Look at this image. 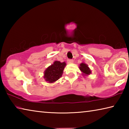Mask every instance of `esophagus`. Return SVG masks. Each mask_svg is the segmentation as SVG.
<instances>
[{"label":"esophagus","instance_id":"esophagus-1","mask_svg":"<svg viewBox=\"0 0 129 129\" xmlns=\"http://www.w3.org/2000/svg\"><path fill=\"white\" fill-rule=\"evenodd\" d=\"M68 64H71V63L73 62V60L72 59H68L67 60Z\"/></svg>","mask_w":129,"mask_h":129}]
</instances>
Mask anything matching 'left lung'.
I'll return each instance as SVG.
<instances>
[{"instance_id":"left-lung-1","label":"left lung","mask_w":129,"mask_h":129,"mask_svg":"<svg viewBox=\"0 0 129 129\" xmlns=\"http://www.w3.org/2000/svg\"><path fill=\"white\" fill-rule=\"evenodd\" d=\"M80 69L83 73L85 74V75H90L91 73V71L90 69H89V68L85 63H81L80 64Z\"/></svg>"}]
</instances>
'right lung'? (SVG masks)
Segmentation results:
<instances>
[{
  "label": "right lung",
  "mask_w": 129,
  "mask_h": 129,
  "mask_svg": "<svg viewBox=\"0 0 129 129\" xmlns=\"http://www.w3.org/2000/svg\"><path fill=\"white\" fill-rule=\"evenodd\" d=\"M65 65L66 63L65 62H61L56 61L53 64L51 65L45 70L44 78L49 83L56 81L61 77Z\"/></svg>",
  "instance_id": "1"
}]
</instances>
